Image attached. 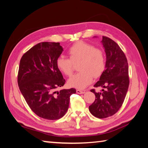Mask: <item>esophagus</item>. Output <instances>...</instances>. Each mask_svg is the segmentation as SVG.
<instances>
[{
	"instance_id": "34e87169",
	"label": "esophagus",
	"mask_w": 148,
	"mask_h": 148,
	"mask_svg": "<svg viewBox=\"0 0 148 148\" xmlns=\"http://www.w3.org/2000/svg\"><path fill=\"white\" fill-rule=\"evenodd\" d=\"M76 92L77 94H84V93H85V91H82V90H79V89H77Z\"/></svg>"
}]
</instances>
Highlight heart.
I'll return each mask as SVG.
<instances>
[{
	"label": "heart",
	"mask_w": 148,
	"mask_h": 148,
	"mask_svg": "<svg viewBox=\"0 0 148 148\" xmlns=\"http://www.w3.org/2000/svg\"><path fill=\"white\" fill-rule=\"evenodd\" d=\"M70 59L63 56L56 60V65L60 71L67 76L73 72L72 62L79 61V72L69 79L70 86L83 89L91 83L92 78L98 77L104 72L106 59L104 52L92 45L83 41L74 44L68 50Z\"/></svg>",
	"instance_id": "obj_1"
}]
</instances>
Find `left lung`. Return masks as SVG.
I'll return each mask as SVG.
<instances>
[{
  "instance_id": "obj_1",
  "label": "left lung",
  "mask_w": 148,
  "mask_h": 148,
  "mask_svg": "<svg viewBox=\"0 0 148 148\" xmlns=\"http://www.w3.org/2000/svg\"><path fill=\"white\" fill-rule=\"evenodd\" d=\"M101 43L106 53V66L94 87H101L102 89L97 92L91 90L95 95V101L89 110L95 117L103 119L113 116L121 107L129 79L128 62L118 44L106 36H102Z\"/></svg>"
}]
</instances>
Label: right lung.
Instances as JSON below:
<instances>
[{"label":"right lung","mask_w":148,"mask_h":148,"mask_svg":"<svg viewBox=\"0 0 148 148\" xmlns=\"http://www.w3.org/2000/svg\"><path fill=\"white\" fill-rule=\"evenodd\" d=\"M63 48L59 42H40L22 56L17 83L32 111L42 118H61L69 109L70 97L76 89H61L65 79L56 65Z\"/></svg>","instance_id":"1"}]
</instances>
